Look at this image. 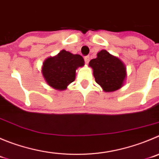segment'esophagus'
<instances>
[{
    "mask_svg": "<svg viewBox=\"0 0 159 159\" xmlns=\"http://www.w3.org/2000/svg\"><path fill=\"white\" fill-rule=\"evenodd\" d=\"M84 63H86V64H88V63H89V56H84Z\"/></svg>",
    "mask_w": 159,
    "mask_h": 159,
    "instance_id": "obj_1",
    "label": "esophagus"
}]
</instances>
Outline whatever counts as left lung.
<instances>
[{
	"mask_svg": "<svg viewBox=\"0 0 159 159\" xmlns=\"http://www.w3.org/2000/svg\"><path fill=\"white\" fill-rule=\"evenodd\" d=\"M96 83L105 92H113L121 88L126 77V69L118 58L106 50L98 52L97 58L90 60Z\"/></svg>",
	"mask_w": 159,
	"mask_h": 159,
	"instance_id": "1",
	"label": "left lung"
}]
</instances>
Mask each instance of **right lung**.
Masks as SVG:
<instances>
[{"label": "right lung", "instance_id": "1", "mask_svg": "<svg viewBox=\"0 0 159 159\" xmlns=\"http://www.w3.org/2000/svg\"><path fill=\"white\" fill-rule=\"evenodd\" d=\"M82 66V56L62 50L56 56L48 58L44 62L42 74L50 86L55 89L64 90L75 81L77 68Z\"/></svg>", "mask_w": 159, "mask_h": 159}]
</instances>
